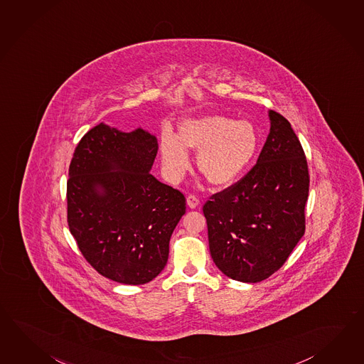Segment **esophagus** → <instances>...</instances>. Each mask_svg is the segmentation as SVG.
<instances>
[{
    "mask_svg": "<svg viewBox=\"0 0 364 364\" xmlns=\"http://www.w3.org/2000/svg\"><path fill=\"white\" fill-rule=\"evenodd\" d=\"M187 205H188L190 208H196V207L199 205L198 196H195V195L193 194L187 195Z\"/></svg>",
    "mask_w": 364,
    "mask_h": 364,
    "instance_id": "obj_1",
    "label": "esophagus"
}]
</instances>
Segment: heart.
<instances>
[{
  "mask_svg": "<svg viewBox=\"0 0 364 364\" xmlns=\"http://www.w3.org/2000/svg\"><path fill=\"white\" fill-rule=\"evenodd\" d=\"M258 143V131L249 120L224 115L187 119L181 123L178 137L162 134V166L171 181H179L190 168V149L198 152V168L210 183L228 186L247 169Z\"/></svg>",
  "mask_w": 364,
  "mask_h": 364,
  "instance_id": "heart-1",
  "label": "heart"
}]
</instances>
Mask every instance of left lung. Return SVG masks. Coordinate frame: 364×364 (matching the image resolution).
I'll list each match as a JSON object with an SVG mask.
<instances>
[{
  "label": "left lung",
  "mask_w": 364,
  "mask_h": 364,
  "mask_svg": "<svg viewBox=\"0 0 364 364\" xmlns=\"http://www.w3.org/2000/svg\"><path fill=\"white\" fill-rule=\"evenodd\" d=\"M270 134L257 164L203 205L210 252L230 279L257 283L287 261L305 232L309 173L289 122L269 111Z\"/></svg>",
  "instance_id": "obj_1"
}]
</instances>
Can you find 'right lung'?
Returning a JSON list of instances; mask_svg holds the SVG:
<instances>
[{"mask_svg":"<svg viewBox=\"0 0 364 364\" xmlns=\"http://www.w3.org/2000/svg\"><path fill=\"white\" fill-rule=\"evenodd\" d=\"M159 149L141 128L103 123L75 149L67 182L68 227L85 259L105 278L145 284L168 262L186 198L149 173Z\"/></svg>","mask_w":364,"mask_h":364,"instance_id":"add662e5","label":"right lung"}]
</instances>
